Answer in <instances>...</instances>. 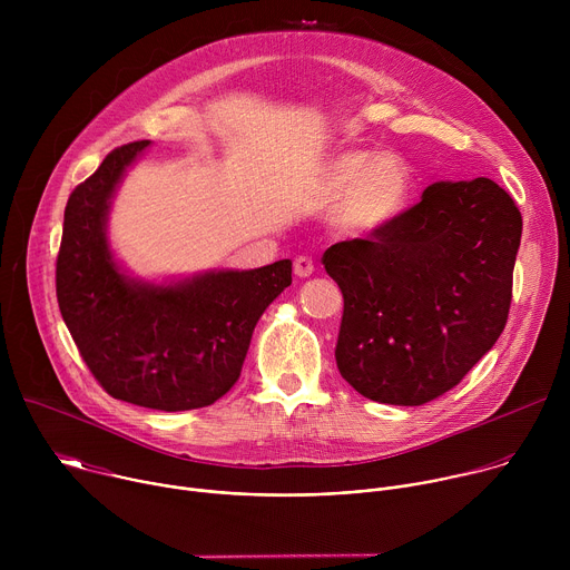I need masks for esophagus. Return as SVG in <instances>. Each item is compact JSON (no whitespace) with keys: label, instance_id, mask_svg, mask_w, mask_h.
I'll list each match as a JSON object with an SVG mask.
<instances>
[{"label":"esophagus","instance_id":"obj_1","mask_svg":"<svg viewBox=\"0 0 570 570\" xmlns=\"http://www.w3.org/2000/svg\"><path fill=\"white\" fill-rule=\"evenodd\" d=\"M293 271H295V275L297 277H311L313 273H315V262L311 259V257H297L295 262H293Z\"/></svg>","mask_w":570,"mask_h":570}]
</instances>
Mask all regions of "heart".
<instances>
[{"mask_svg":"<svg viewBox=\"0 0 570 570\" xmlns=\"http://www.w3.org/2000/svg\"><path fill=\"white\" fill-rule=\"evenodd\" d=\"M324 189L346 191L336 220L350 234H372L390 225L411 200L413 174L399 155L354 148L336 155L324 171Z\"/></svg>","mask_w":570,"mask_h":570,"instance_id":"b5f03b06","label":"heart"}]
</instances>
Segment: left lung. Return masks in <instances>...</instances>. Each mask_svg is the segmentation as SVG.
Here are the masks:
<instances>
[{
	"instance_id": "8db88e82",
	"label": "left lung",
	"mask_w": 570,
	"mask_h": 570,
	"mask_svg": "<svg viewBox=\"0 0 570 570\" xmlns=\"http://www.w3.org/2000/svg\"><path fill=\"white\" fill-rule=\"evenodd\" d=\"M523 218L490 178L431 185L370 238L322 255L343 293L336 363L363 396L422 405L505 330Z\"/></svg>"
}]
</instances>
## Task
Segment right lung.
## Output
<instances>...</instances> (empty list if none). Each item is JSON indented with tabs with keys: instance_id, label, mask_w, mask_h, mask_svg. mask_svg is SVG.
<instances>
[{
	"instance_id": "add662e5",
	"label": "right lung",
	"mask_w": 570,
	"mask_h": 570,
	"mask_svg": "<svg viewBox=\"0 0 570 570\" xmlns=\"http://www.w3.org/2000/svg\"><path fill=\"white\" fill-rule=\"evenodd\" d=\"M148 139L124 144L67 200L56 297L99 385L141 409L178 413L212 405L238 379L255 324L291 286V262L223 271L174 286L130 282L106 240L108 200Z\"/></svg>"
}]
</instances>
